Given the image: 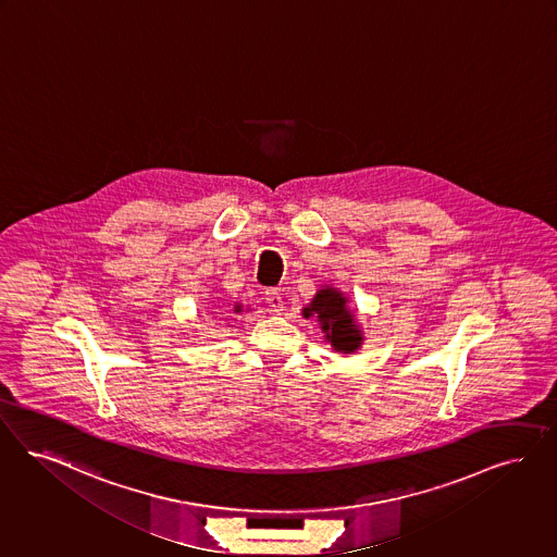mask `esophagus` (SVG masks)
Segmentation results:
<instances>
[{
    "label": "esophagus",
    "instance_id": "1",
    "mask_svg": "<svg viewBox=\"0 0 557 557\" xmlns=\"http://www.w3.org/2000/svg\"><path fill=\"white\" fill-rule=\"evenodd\" d=\"M265 302H268L269 307L275 312L284 309V300H282V294H280L277 289H265Z\"/></svg>",
    "mask_w": 557,
    "mask_h": 557
}]
</instances>
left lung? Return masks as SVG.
<instances>
[{
	"mask_svg": "<svg viewBox=\"0 0 557 557\" xmlns=\"http://www.w3.org/2000/svg\"><path fill=\"white\" fill-rule=\"evenodd\" d=\"M317 317L325 337L337 352H355L362 335L355 325V317L346 307V298L335 288L319 289L311 305L305 309V317Z\"/></svg>",
	"mask_w": 557,
	"mask_h": 557,
	"instance_id": "1",
	"label": "left lung"
}]
</instances>
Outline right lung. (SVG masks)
I'll use <instances>...</instances> for the list:
<instances>
[{
    "label": "right lung",
    "mask_w": 557,
    "mask_h": 557,
    "mask_svg": "<svg viewBox=\"0 0 557 557\" xmlns=\"http://www.w3.org/2000/svg\"><path fill=\"white\" fill-rule=\"evenodd\" d=\"M236 311H240V309H236Z\"/></svg>",
    "instance_id": "right-lung-1"
}]
</instances>
